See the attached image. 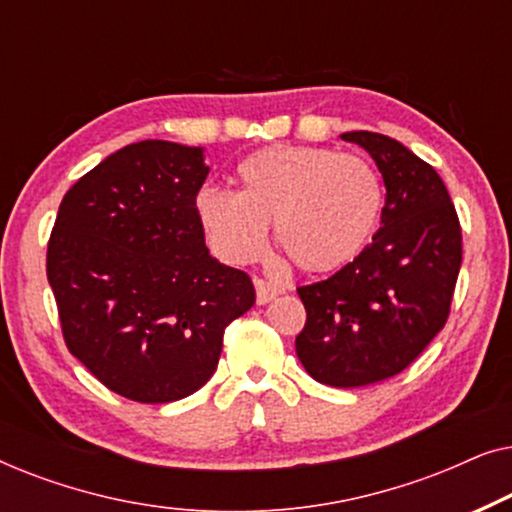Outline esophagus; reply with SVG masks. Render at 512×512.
<instances>
[{
    "instance_id": "esophagus-1",
    "label": "esophagus",
    "mask_w": 512,
    "mask_h": 512,
    "mask_svg": "<svg viewBox=\"0 0 512 512\" xmlns=\"http://www.w3.org/2000/svg\"><path fill=\"white\" fill-rule=\"evenodd\" d=\"M254 286H256V300H258V305L270 303V300L275 298L279 291H282L277 284L268 282V279H254Z\"/></svg>"
}]
</instances>
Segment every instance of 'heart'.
I'll use <instances>...</instances> for the list:
<instances>
[{"label":"heart","instance_id":"b5f03b06","mask_svg":"<svg viewBox=\"0 0 512 512\" xmlns=\"http://www.w3.org/2000/svg\"><path fill=\"white\" fill-rule=\"evenodd\" d=\"M235 181L237 193L205 186L193 205L209 247L228 263L256 261L272 223L300 270H335L366 247L384 207L382 179L366 158L314 146L249 153Z\"/></svg>","mask_w":512,"mask_h":512}]
</instances>
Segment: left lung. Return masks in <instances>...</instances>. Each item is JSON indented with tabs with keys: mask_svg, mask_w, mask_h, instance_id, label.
Here are the masks:
<instances>
[{
	"mask_svg": "<svg viewBox=\"0 0 512 512\" xmlns=\"http://www.w3.org/2000/svg\"><path fill=\"white\" fill-rule=\"evenodd\" d=\"M342 139L366 149L382 172V228L345 268L300 286L307 321L296 354L317 382L352 389L398 375L443 331L461 226L443 179L401 142L368 130Z\"/></svg>",
	"mask_w": 512,
	"mask_h": 512,
	"instance_id": "1",
	"label": "left lung"
}]
</instances>
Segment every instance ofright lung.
Instances as JSON below:
<instances>
[{
	"label": "right lung",
	"instance_id": "add662e5",
	"mask_svg": "<svg viewBox=\"0 0 512 512\" xmlns=\"http://www.w3.org/2000/svg\"><path fill=\"white\" fill-rule=\"evenodd\" d=\"M200 146L111 153L60 202L46 254L69 352L118 396L172 403L214 375L223 331L256 303L247 272L209 256Z\"/></svg>",
	"mask_w": 512,
	"mask_h": 512
}]
</instances>
